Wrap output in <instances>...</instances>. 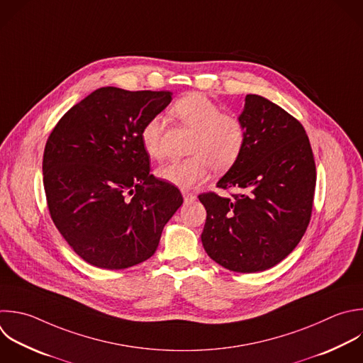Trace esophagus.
<instances>
[{
    "label": "esophagus",
    "mask_w": 363,
    "mask_h": 363,
    "mask_svg": "<svg viewBox=\"0 0 363 363\" xmlns=\"http://www.w3.org/2000/svg\"><path fill=\"white\" fill-rule=\"evenodd\" d=\"M183 197H184V201L186 203H190V201H194L196 200V194L194 193H190L187 190L183 191Z\"/></svg>",
    "instance_id": "esophagus-1"
}]
</instances>
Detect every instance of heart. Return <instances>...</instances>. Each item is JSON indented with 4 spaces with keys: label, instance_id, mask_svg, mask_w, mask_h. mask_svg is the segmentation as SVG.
Here are the masks:
<instances>
[{
    "label": "heart",
    "instance_id": "obj_1",
    "mask_svg": "<svg viewBox=\"0 0 363 363\" xmlns=\"http://www.w3.org/2000/svg\"><path fill=\"white\" fill-rule=\"evenodd\" d=\"M170 115L184 126L194 129L189 153L182 160H172L157 167L156 174L163 182L180 189H191L206 182L211 167L227 170L244 150L247 129L244 122L223 109L208 96L190 92L177 99L170 108ZM163 119L149 118L140 129L143 150L153 159L163 156Z\"/></svg>",
    "mask_w": 363,
    "mask_h": 363
}]
</instances>
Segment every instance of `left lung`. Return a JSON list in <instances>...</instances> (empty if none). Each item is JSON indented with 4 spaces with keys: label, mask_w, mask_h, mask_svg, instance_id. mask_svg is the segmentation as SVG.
I'll return each instance as SVG.
<instances>
[{
    "label": "left lung",
    "mask_w": 363,
    "mask_h": 363,
    "mask_svg": "<svg viewBox=\"0 0 363 363\" xmlns=\"http://www.w3.org/2000/svg\"><path fill=\"white\" fill-rule=\"evenodd\" d=\"M242 153L217 187L237 194L199 196L207 211L201 242L211 259L235 272H258L298 245L311 220L316 172L303 126L271 101L247 95L238 116Z\"/></svg>",
    "instance_id": "1"
}]
</instances>
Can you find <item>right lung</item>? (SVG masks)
Here are the masks:
<instances>
[{
  "mask_svg": "<svg viewBox=\"0 0 363 363\" xmlns=\"http://www.w3.org/2000/svg\"><path fill=\"white\" fill-rule=\"evenodd\" d=\"M172 92L99 88L72 106L44 150L51 218L86 262L123 269L150 258L166 223L183 204L177 187L150 174L143 123Z\"/></svg>",
  "mask_w": 363,
  "mask_h": 363,
  "instance_id": "1",
  "label": "right lung"
}]
</instances>
